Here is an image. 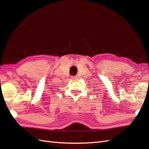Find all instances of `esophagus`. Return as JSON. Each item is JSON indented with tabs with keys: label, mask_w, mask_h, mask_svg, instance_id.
<instances>
[{
	"label": "esophagus",
	"mask_w": 149,
	"mask_h": 149,
	"mask_svg": "<svg viewBox=\"0 0 149 149\" xmlns=\"http://www.w3.org/2000/svg\"><path fill=\"white\" fill-rule=\"evenodd\" d=\"M71 78H72V79H73V80H76V79H77L78 78V77L77 76H72Z\"/></svg>",
	"instance_id": "obj_1"
}]
</instances>
